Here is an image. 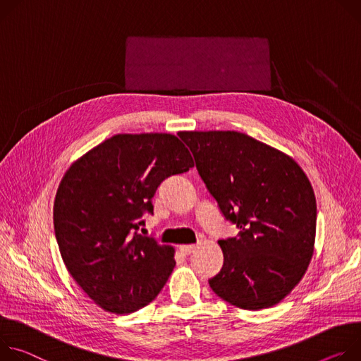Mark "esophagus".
I'll return each instance as SVG.
<instances>
[{
    "label": "esophagus",
    "instance_id": "34e87169",
    "mask_svg": "<svg viewBox=\"0 0 361 361\" xmlns=\"http://www.w3.org/2000/svg\"><path fill=\"white\" fill-rule=\"evenodd\" d=\"M195 248H196V245H180V247H179V250H180L185 255L192 254V252L195 251Z\"/></svg>",
    "mask_w": 361,
    "mask_h": 361
}]
</instances>
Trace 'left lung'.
<instances>
[{
  "label": "left lung",
  "instance_id": "left-lung-1",
  "mask_svg": "<svg viewBox=\"0 0 361 361\" xmlns=\"http://www.w3.org/2000/svg\"><path fill=\"white\" fill-rule=\"evenodd\" d=\"M224 216L239 233L218 241L224 252L214 293L258 311L283 301L314 254L317 205L295 160L245 133L179 132Z\"/></svg>",
  "mask_w": 361,
  "mask_h": 361
}]
</instances>
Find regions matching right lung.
<instances>
[{"instance_id":"obj_1","label":"right lung","mask_w":361,"mask_h":361,"mask_svg":"<svg viewBox=\"0 0 361 361\" xmlns=\"http://www.w3.org/2000/svg\"><path fill=\"white\" fill-rule=\"evenodd\" d=\"M193 160L169 133L114 135L66 171L53 221L61 258L82 290L104 311L129 314L166 284L175 250L142 236L143 214L166 178Z\"/></svg>"}]
</instances>
